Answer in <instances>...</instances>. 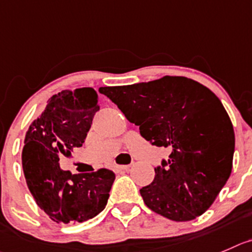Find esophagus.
Returning a JSON list of instances; mask_svg holds the SVG:
<instances>
[{
  "label": "esophagus",
  "instance_id": "esophagus-1",
  "mask_svg": "<svg viewBox=\"0 0 252 252\" xmlns=\"http://www.w3.org/2000/svg\"><path fill=\"white\" fill-rule=\"evenodd\" d=\"M115 169H116V171H128V169H130V166H127V164H122V166H120V164H116V166H115Z\"/></svg>",
  "mask_w": 252,
  "mask_h": 252
}]
</instances>
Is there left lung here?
Here are the masks:
<instances>
[{"label": "left lung", "instance_id": "left-lung-1", "mask_svg": "<svg viewBox=\"0 0 252 252\" xmlns=\"http://www.w3.org/2000/svg\"><path fill=\"white\" fill-rule=\"evenodd\" d=\"M99 92L117 105L140 133L169 156L140 189L157 214L189 221L207 212L231 174L235 135L221 101L207 86L186 76L105 86Z\"/></svg>", "mask_w": 252, "mask_h": 252}]
</instances>
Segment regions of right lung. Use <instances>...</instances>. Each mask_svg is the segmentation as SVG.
I'll return each instance as SVG.
<instances>
[{
    "label": "right lung",
    "instance_id": "add662e5",
    "mask_svg": "<svg viewBox=\"0 0 252 252\" xmlns=\"http://www.w3.org/2000/svg\"><path fill=\"white\" fill-rule=\"evenodd\" d=\"M93 88L63 90L53 95L26 132L22 167L38 207L56 222H83L106 207L115 173L100 168L73 174L59 166V156L81 147L99 111Z\"/></svg>",
    "mask_w": 252,
    "mask_h": 252
}]
</instances>
